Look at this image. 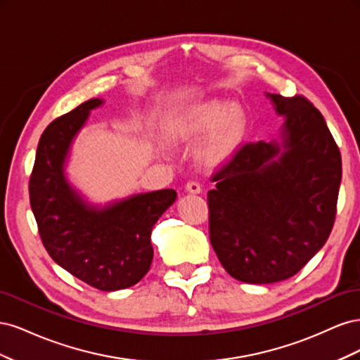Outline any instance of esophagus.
I'll return each instance as SVG.
<instances>
[{
    "instance_id": "34e87169",
    "label": "esophagus",
    "mask_w": 360,
    "mask_h": 360,
    "mask_svg": "<svg viewBox=\"0 0 360 360\" xmlns=\"http://www.w3.org/2000/svg\"><path fill=\"white\" fill-rule=\"evenodd\" d=\"M186 192H189V193H201L202 189H201L198 181H189L186 184Z\"/></svg>"
}]
</instances>
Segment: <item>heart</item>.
<instances>
[{"instance_id":"heart-1","label":"heart","mask_w":360,"mask_h":360,"mask_svg":"<svg viewBox=\"0 0 360 360\" xmlns=\"http://www.w3.org/2000/svg\"><path fill=\"white\" fill-rule=\"evenodd\" d=\"M248 115L237 102L210 101L189 108L171 120L167 138L172 144H195L197 158L209 168L230 162L245 143Z\"/></svg>"}]
</instances>
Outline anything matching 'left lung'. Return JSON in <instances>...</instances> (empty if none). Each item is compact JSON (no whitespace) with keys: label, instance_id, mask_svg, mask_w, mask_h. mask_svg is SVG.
I'll use <instances>...</instances> for the list:
<instances>
[{"label":"left lung","instance_id":"obj_1","mask_svg":"<svg viewBox=\"0 0 360 360\" xmlns=\"http://www.w3.org/2000/svg\"><path fill=\"white\" fill-rule=\"evenodd\" d=\"M284 118L279 138L249 143L212 177L210 243L248 284L294 276L328 240L342 177L323 115L303 96L266 93Z\"/></svg>","mask_w":360,"mask_h":360}]
</instances>
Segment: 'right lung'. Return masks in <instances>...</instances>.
Returning a JSON list of instances; mask_svg holds the SVG:
<instances>
[{
    "mask_svg": "<svg viewBox=\"0 0 360 360\" xmlns=\"http://www.w3.org/2000/svg\"><path fill=\"white\" fill-rule=\"evenodd\" d=\"M102 103L86 101L45 129L30 179V202L51 258L85 284L117 291L135 285L150 270L151 230L177 192L135 193L99 205L73 186L66 172L72 144L90 111Z\"/></svg>",
    "mask_w": 360,
    "mask_h": 360,
    "instance_id": "obj_1",
    "label": "right lung"
}]
</instances>
